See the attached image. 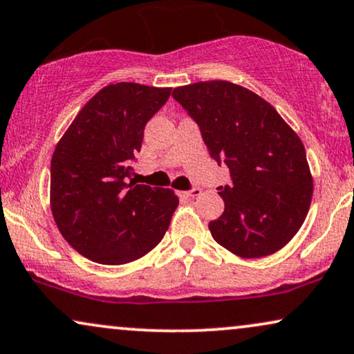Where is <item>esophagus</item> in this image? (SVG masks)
Instances as JSON below:
<instances>
[{
  "label": "esophagus",
  "mask_w": 354,
  "mask_h": 354,
  "mask_svg": "<svg viewBox=\"0 0 354 354\" xmlns=\"http://www.w3.org/2000/svg\"><path fill=\"white\" fill-rule=\"evenodd\" d=\"M180 195L185 196V198H195V196L201 195V190H200V188H192V190L180 192Z\"/></svg>",
  "instance_id": "34e87169"
}]
</instances>
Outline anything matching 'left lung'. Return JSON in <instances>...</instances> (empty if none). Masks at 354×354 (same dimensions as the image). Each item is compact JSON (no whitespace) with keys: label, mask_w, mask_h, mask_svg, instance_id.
Wrapping results in <instances>:
<instances>
[{"label":"left lung","mask_w":354,"mask_h":354,"mask_svg":"<svg viewBox=\"0 0 354 354\" xmlns=\"http://www.w3.org/2000/svg\"><path fill=\"white\" fill-rule=\"evenodd\" d=\"M172 97L198 123L211 158L231 171L232 182L218 187L224 213L208 224L214 241L242 259L283 249L314 190L301 138L272 104L234 82L180 86Z\"/></svg>","instance_id":"obj_1"}]
</instances>
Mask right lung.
Listing matches in <instances>:
<instances>
[{
	"instance_id": "obj_1",
	"label": "right lung",
	"mask_w": 354,
	"mask_h": 354,
	"mask_svg": "<svg viewBox=\"0 0 354 354\" xmlns=\"http://www.w3.org/2000/svg\"><path fill=\"white\" fill-rule=\"evenodd\" d=\"M172 87H102L59 138L50 169V206L73 249L102 265L135 261L159 244L178 205L171 188L136 185L130 160L145 127Z\"/></svg>"
}]
</instances>
